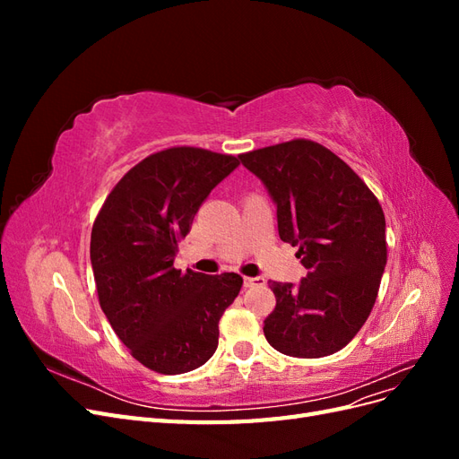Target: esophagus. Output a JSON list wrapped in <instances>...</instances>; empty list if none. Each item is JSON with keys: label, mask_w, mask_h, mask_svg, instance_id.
Instances as JSON below:
<instances>
[{"label": "esophagus", "mask_w": 459, "mask_h": 459, "mask_svg": "<svg viewBox=\"0 0 459 459\" xmlns=\"http://www.w3.org/2000/svg\"><path fill=\"white\" fill-rule=\"evenodd\" d=\"M266 285L264 277H243V287H262Z\"/></svg>", "instance_id": "1"}]
</instances>
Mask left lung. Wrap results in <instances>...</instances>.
Listing matches in <instances>:
<instances>
[{
    "label": "left lung",
    "instance_id": "1",
    "mask_svg": "<svg viewBox=\"0 0 459 459\" xmlns=\"http://www.w3.org/2000/svg\"><path fill=\"white\" fill-rule=\"evenodd\" d=\"M277 208V231L299 247V285L270 281L275 308L264 335L295 358L335 354L362 329L386 266L385 214L349 164L324 145L293 140L239 155Z\"/></svg>",
    "mask_w": 459,
    "mask_h": 459
}]
</instances>
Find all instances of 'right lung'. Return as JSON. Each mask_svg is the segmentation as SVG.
<instances>
[{
	"label": "right lung",
	"instance_id": "add662e5",
	"mask_svg": "<svg viewBox=\"0 0 459 459\" xmlns=\"http://www.w3.org/2000/svg\"><path fill=\"white\" fill-rule=\"evenodd\" d=\"M239 166L197 147L155 152L124 176L97 214L90 258L101 310L145 368L197 369L218 346V322L239 295L238 273L174 268L199 206Z\"/></svg>",
	"mask_w": 459,
	"mask_h": 459
}]
</instances>
